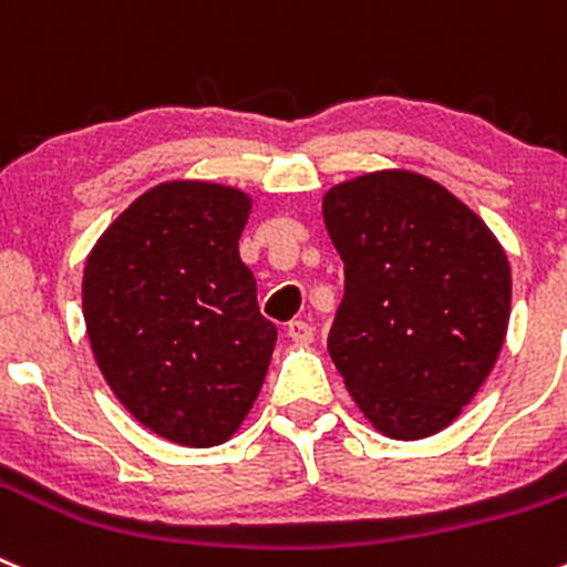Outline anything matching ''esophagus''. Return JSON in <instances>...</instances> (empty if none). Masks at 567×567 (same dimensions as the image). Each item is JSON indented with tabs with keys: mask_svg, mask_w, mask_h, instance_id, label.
I'll list each match as a JSON object with an SVG mask.
<instances>
[{
	"mask_svg": "<svg viewBox=\"0 0 567 567\" xmlns=\"http://www.w3.org/2000/svg\"><path fill=\"white\" fill-rule=\"evenodd\" d=\"M288 338L296 343H310L313 341V327H310L308 321H290Z\"/></svg>",
	"mask_w": 567,
	"mask_h": 567,
	"instance_id": "1",
	"label": "esophagus"
}]
</instances>
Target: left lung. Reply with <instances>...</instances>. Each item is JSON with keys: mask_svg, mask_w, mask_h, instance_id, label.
Returning a JSON list of instances; mask_svg holds the SVG:
<instances>
[{"mask_svg": "<svg viewBox=\"0 0 567 567\" xmlns=\"http://www.w3.org/2000/svg\"><path fill=\"white\" fill-rule=\"evenodd\" d=\"M321 212L343 259L327 349L349 394L391 439L442 431L504 347V248L456 195L409 171L338 184Z\"/></svg>", "mask_w": 567, "mask_h": 567, "instance_id": "left-lung-1", "label": "left lung"}]
</instances>
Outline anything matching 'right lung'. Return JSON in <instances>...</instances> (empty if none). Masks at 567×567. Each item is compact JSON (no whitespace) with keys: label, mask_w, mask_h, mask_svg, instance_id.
<instances>
[{"label":"right lung","mask_w":567,"mask_h":567,"mask_svg":"<svg viewBox=\"0 0 567 567\" xmlns=\"http://www.w3.org/2000/svg\"><path fill=\"white\" fill-rule=\"evenodd\" d=\"M248 212L240 189L158 184L105 229L83 271V319L111 391L187 447L240 427L277 343L237 248Z\"/></svg>","instance_id":"right-lung-1"}]
</instances>
